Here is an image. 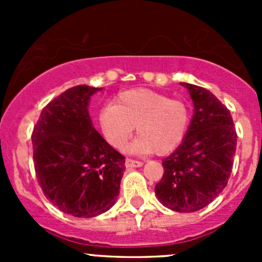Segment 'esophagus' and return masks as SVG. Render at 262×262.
<instances>
[{"mask_svg": "<svg viewBox=\"0 0 262 262\" xmlns=\"http://www.w3.org/2000/svg\"><path fill=\"white\" fill-rule=\"evenodd\" d=\"M141 166H143V162H141V161L132 160V158H126V160H125V167L126 168L141 167Z\"/></svg>", "mask_w": 262, "mask_h": 262, "instance_id": "34e87169", "label": "esophagus"}]
</instances>
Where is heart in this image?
<instances>
[{
	"mask_svg": "<svg viewBox=\"0 0 262 262\" xmlns=\"http://www.w3.org/2000/svg\"><path fill=\"white\" fill-rule=\"evenodd\" d=\"M189 119V107L181 100L148 89H133L113 100L112 107L100 114V124L116 149L125 146L137 125L139 136L129 147L132 153L167 155L182 142Z\"/></svg>",
	"mask_w": 262,
	"mask_h": 262,
	"instance_id": "heart-1",
	"label": "heart"
}]
</instances>
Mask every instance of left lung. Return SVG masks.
<instances>
[{"mask_svg":"<svg viewBox=\"0 0 262 262\" xmlns=\"http://www.w3.org/2000/svg\"><path fill=\"white\" fill-rule=\"evenodd\" d=\"M194 104L182 143L163 158L156 185L158 200L171 210L191 213L213 202L227 186L233 166L237 133L231 112L207 89L181 82Z\"/></svg>","mask_w":262,"mask_h":262,"instance_id":"1","label":"left lung"}]
</instances>
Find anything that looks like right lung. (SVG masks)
Listing matches in <instances>:
<instances>
[{
  "mask_svg": "<svg viewBox=\"0 0 262 262\" xmlns=\"http://www.w3.org/2000/svg\"><path fill=\"white\" fill-rule=\"evenodd\" d=\"M102 89L80 84L49 102L31 134L34 167L47 199L63 213L92 218L115 204L125 157L92 125L89 102Z\"/></svg>",
  "mask_w": 262,
  "mask_h": 262,
  "instance_id": "obj_1",
  "label": "right lung"
}]
</instances>
